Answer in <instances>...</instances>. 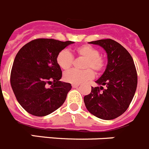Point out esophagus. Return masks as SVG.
<instances>
[{"label": "esophagus", "mask_w": 149, "mask_h": 149, "mask_svg": "<svg viewBox=\"0 0 149 149\" xmlns=\"http://www.w3.org/2000/svg\"><path fill=\"white\" fill-rule=\"evenodd\" d=\"M79 86V84H72V88H78Z\"/></svg>", "instance_id": "34e87169"}]
</instances>
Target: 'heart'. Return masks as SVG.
Listing matches in <instances>:
<instances>
[{"mask_svg": "<svg viewBox=\"0 0 149 149\" xmlns=\"http://www.w3.org/2000/svg\"><path fill=\"white\" fill-rule=\"evenodd\" d=\"M76 53L79 57L84 58L82 68L84 70H70L65 72L63 79L65 81L72 84H81L93 79V70L96 73H100L105 67V60L100 56V50L89 45H84L76 49ZM56 62L62 70H68L72 66L73 56L68 49H62L56 56Z\"/></svg>", "mask_w": 149, "mask_h": 149, "instance_id": "1", "label": "heart"}]
</instances>
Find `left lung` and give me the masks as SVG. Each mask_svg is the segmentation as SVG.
<instances>
[{
	"label": "left lung",
	"mask_w": 149,
	"mask_h": 149,
	"mask_svg": "<svg viewBox=\"0 0 149 149\" xmlns=\"http://www.w3.org/2000/svg\"><path fill=\"white\" fill-rule=\"evenodd\" d=\"M89 43L104 48L108 54V65L96 81L100 87H91V93L84 97V104L96 117L113 120L128 109L134 96L137 85L134 62L127 49L114 40L107 38Z\"/></svg>",
	"instance_id": "left-lung-1"
}]
</instances>
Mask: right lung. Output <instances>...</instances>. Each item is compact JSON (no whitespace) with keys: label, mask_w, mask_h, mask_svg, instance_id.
Segmentation results:
<instances>
[{"label":"right lung","mask_w":149,"mask_h":149,"mask_svg":"<svg viewBox=\"0 0 149 149\" xmlns=\"http://www.w3.org/2000/svg\"><path fill=\"white\" fill-rule=\"evenodd\" d=\"M73 43L37 38L26 44L17 53L10 84L19 104L29 113L46 116L65 102L72 87L70 83L59 81L62 72L56 62V56Z\"/></svg>","instance_id":"obj_1"}]
</instances>
